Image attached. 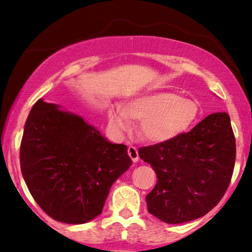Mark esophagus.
Segmentation results:
<instances>
[{"mask_svg":"<svg viewBox=\"0 0 252 252\" xmlns=\"http://www.w3.org/2000/svg\"><path fill=\"white\" fill-rule=\"evenodd\" d=\"M127 153H128V156L132 158V160L134 163H136L137 160H139V153H137V149L135 147H128V150H127Z\"/></svg>","mask_w":252,"mask_h":252,"instance_id":"34e87169","label":"esophagus"}]
</instances>
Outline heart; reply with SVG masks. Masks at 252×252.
Here are the masks:
<instances>
[{
	"label": "heart",
	"instance_id": "obj_1",
	"mask_svg": "<svg viewBox=\"0 0 252 252\" xmlns=\"http://www.w3.org/2000/svg\"><path fill=\"white\" fill-rule=\"evenodd\" d=\"M199 116V105L194 99L180 97L171 92H151L136 96L122 105L108 110L109 123L118 132L128 130L132 119L139 120V130L144 140L163 143L188 132Z\"/></svg>",
	"mask_w": 252,
	"mask_h": 252
}]
</instances>
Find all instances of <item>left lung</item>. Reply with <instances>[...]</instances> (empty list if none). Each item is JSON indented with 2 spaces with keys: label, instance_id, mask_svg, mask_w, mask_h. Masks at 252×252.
<instances>
[{
  "label": "left lung",
  "instance_id": "left-lung-1",
  "mask_svg": "<svg viewBox=\"0 0 252 252\" xmlns=\"http://www.w3.org/2000/svg\"><path fill=\"white\" fill-rule=\"evenodd\" d=\"M157 174L146 196L148 211L166 223L205 216L228 188L235 165V137L226 112L209 115L190 132L139 149Z\"/></svg>",
  "mask_w": 252,
  "mask_h": 252
}]
</instances>
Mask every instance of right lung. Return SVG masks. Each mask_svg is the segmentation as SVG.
I'll return each instance as SVG.
<instances>
[{
	"label": "right lung",
	"mask_w": 252,
	"mask_h": 252,
	"mask_svg": "<svg viewBox=\"0 0 252 252\" xmlns=\"http://www.w3.org/2000/svg\"><path fill=\"white\" fill-rule=\"evenodd\" d=\"M130 165L125 144L109 142L82 117L42 98L31 109L20 168L31 195L53 219L79 225L96 218Z\"/></svg>",
	"instance_id": "obj_1"
}]
</instances>
